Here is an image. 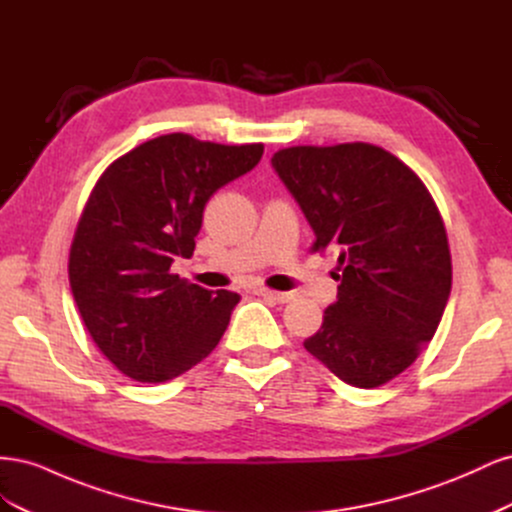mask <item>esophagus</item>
I'll list each match as a JSON object with an SVG mask.
<instances>
[{
    "label": "esophagus",
    "mask_w": 512,
    "mask_h": 512,
    "mask_svg": "<svg viewBox=\"0 0 512 512\" xmlns=\"http://www.w3.org/2000/svg\"><path fill=\"white\" fill-rule=\"evenodd\" d=\"M254 294H258V297H265V299H271L275 303H288L292 299L290 292H277V290H269V288H256Z\"/></svg>",
    "instance_id": "esophagus-1"
}]
</instances>
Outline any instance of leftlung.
Returning <instances> with one entry per match:
<instances>
[{"label":"left lung","mask_w":512,"mask_h":512,"mask_svg":"<svg viewBox=\"0 0 512 512\" xmlns=\"http://www.w3.org/2000/svg\"><path fill=\"white\" fill-rule=\"evenodd\" d=\"M273 168L337 252V301L303 346L346 384L376 389L406 371L442 320L453 265L436 200L410 166L369 143L280 149Z\"/></svg>","instance_id":"8db88e82"}]
</instances>
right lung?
Returning <instances> with one entry per match:
<instances>
[{"label":"right lung","instance_id":"add662e5","mask_svg":"<svg viewBox=\"0 0 512 512\" xmlns=\"http://www.w3.org/2000/svg\"><path fill=\"white\" fill-rule=\"evenodd\" d=\"M265 145L175 132L134 147L91 190L70 245L72 297L100 352L123 376L166 382L220 344L239 294L170 273L190 258L209 198L252 170Z\"/></svg>","mask_w":512,"mask_h":512}]
</instances>
